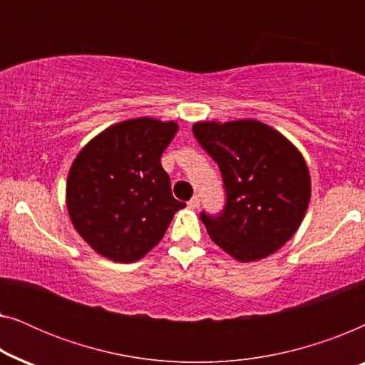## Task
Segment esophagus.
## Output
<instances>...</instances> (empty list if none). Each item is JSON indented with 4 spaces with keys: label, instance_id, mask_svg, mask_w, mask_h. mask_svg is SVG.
I'll return each instance as SVG.
<instances>
[{
    "label": "esophagus",
    "instance_id": "obj_1",
    "mask_svg": "<svg viewBox=\"0 0 365 365\" xmlns=\"http://www.w3.org/2000/svg\"><path fill=\"white\" fill-rule=\"evenodd\" d=\"M199 204H201V199H199L197 196H194V197L191 199V201L187 202V207H189V209H197Z\"/></svg>",
    "mask_w": 365,
    "mask_h": 365
}]
</instances>
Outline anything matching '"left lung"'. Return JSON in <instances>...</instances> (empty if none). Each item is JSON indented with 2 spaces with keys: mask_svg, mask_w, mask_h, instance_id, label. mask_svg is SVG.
Segmentation results:
<instances>
[{
  "mask_svg": "<svg viewBox=\"0 0 365 365\" xmlns=\"http://www.w3.org/2000/svg\"><path fill=\"white\" fill-rule=\"evenodd\" d=\"M192 133L217 163L227 194L221 216L201 214L212 241L239 262L279 251L296 234L311 201L302 153L257 119L199 121Z\"/></svg>",
  "mask_w": 365,
  "mask_h": 365,
  "instance_id": "obj_1",
  "label": "left lung"
}]
</instances>
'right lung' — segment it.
I'll use <instances>...</instances> for the list:
<instances>
[{"label":"right lung","instance_id":"1","mask_svg":"<svg viewBox=\"0 0 365 365\" xmlns=\"http://www.w3.org/2000/svg\"><path fill=\"white\" fill-rule=\"evenodd\" d=\"M178 123L121 121L96 134L74 158L66 181L69 219L88 246L114 262H136L161 241L176 201L161 154Z\"/></svg>","mask_w":365,"mask_h":365}]
</instances>
